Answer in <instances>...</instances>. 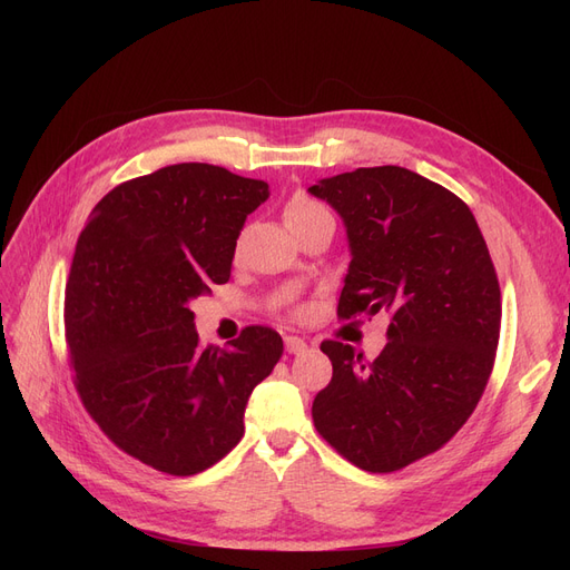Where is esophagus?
I'll list each match as a JSON object with an SVG mask.
<instances>
[{"label":"esophagus","mask_w":570,"mask_h":570,"mask_svg":"<svg viewBox=\"0 0 570 570\" xmlns=\"http://www.w3.org/2000/svg\"><path fill=\"white\" fill-rule=\"evenodd\" d=\"M285 350H287L289 354H299V352L306 350V342H304L302 337H297V335H287V337H285Z\"/></svg>","instance_id":"obj_1"}]
</instances>
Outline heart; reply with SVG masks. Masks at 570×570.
<instances>
[{
	"mask_svg": "<svg viewBox=\"0 0 570 570\" xmlns=\"http://www.w3.org/2000/svg\"><path fill=\"white\" fill-rule=\"evenodd\" d=\"M283 216H285V223L289 226V230H295V228L304 226V223H312L316 218L331 216V214H327L325 206L321 202H316L314 197H308L306 193H297L285 204Z\"/></svg>",
	"mask_w": 570,
	"mask_h": 570,
	"instance_id": "heart-1",
	"label": "heart"
}]
</instances>
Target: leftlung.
<instances>
[{"label":"left lung","instance_id":"8db88e82","mask_svg":"<svg viewBox=\"0 0 570 570\" xmlns=\"http://www.w3.org/2000/svg\"><path fill=\"white\" fill-rule=\"evenodd\" d=\"M347 226L352 264L337 316L390 314L373 361L337 340L312 406L318 435L368 473L438 452L471 419L494 366L502 292L465 202L402 166L356 168L308 187Z\"/></svg>","mask_w":570,"mask_h":570}]
</instances>
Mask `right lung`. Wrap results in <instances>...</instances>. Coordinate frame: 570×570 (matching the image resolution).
Wrapping results in <instances>:
<instances>
[{
    "label": "right lung",
    "instance_id": "1",
    "mask_svg": "<svg viewBox=\"0 0 570 570\" xmlns=\"http://www.w3.org/2000/svg\"><path fill=\"white\" fill-rule=\"evenodd\" d=\"M266 199L264 180L176 164L116 185L78 237L63 302L73 385L101 433L161 473L226 456L252 390L283 356L266 325L202 347L189 312L228 283L239 230Z\"/></svg>",
    "mask_w": 570,
    "mask_h": 570
}]
</instances>
